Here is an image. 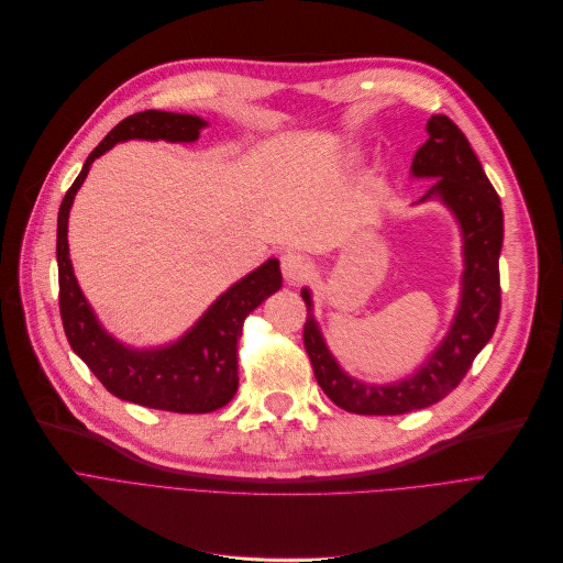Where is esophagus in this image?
Returning <instances> with one entry per match:
<instances>
[{
  "label": "esophagus",
  "instance_id": "obj_1",
  "mask_svg": "<svg viewBox=\"0 0 563 563\" xmlns=\"http://www.w3.org/2000/svg\"><path fill=\"white\" fill-rule=\"evenodd\" d=\"M279 263H282V275L288 284L302 282L309 275V267H311L309 261L298 252H286Z\"/></svg>",
  "mask_w": 563,
  "mask_h": 563
}]
</instances>
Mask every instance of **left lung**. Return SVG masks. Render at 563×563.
<instances>
[{"instance_id":"left-lung-1","label":"left lung","mask_w":563,"mask_h":563,"mask_svg":"<svg viewBox=\"0 0 563 563\" xmlns=\"http://www.w3.org/2000/svg\"><path fill=\"white\" fill-rule=\"evenodd\" d=\"M426 132L428 140L415 153L410 174L412 178H433L438 183L412 206L438 199L451 210L461 229L465 265L459 309L440 345L404 380L387 385L362 383L347 376L330 353L313 318L311 290L307 286L302 288L307 305L305 347L313 376L332 404L355 415H406L438 404L461 385L499 320L501 201L456 123L444 114H433L428 119Z\"/></svg>"}]
</instances>
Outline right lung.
Wrapping results in <instances>:
<instances>
[{"instance_id":"1","label":"right lung","mask_w":563,"mask_h":563,"mask_svg":"<svg viewBox=\"0 0 563 563\" xmlns=\"http://www.w3.org/2000/svg\"><path fill=\"white\" fill-rule=\"evenodd\" d=\"M208 123L192 114L146 110L123 119L87 157L66 192L57 220L59 309L68 343L93 376L121 400L153 410L203 415L224 408L238 391V339L245 318L282 288L277 258H267L212 302L197 323L172 343L132 347L107 332L79 288L68 252V216L93 159L128 140L197 142Z\"/></svg>"}]
</instances>
